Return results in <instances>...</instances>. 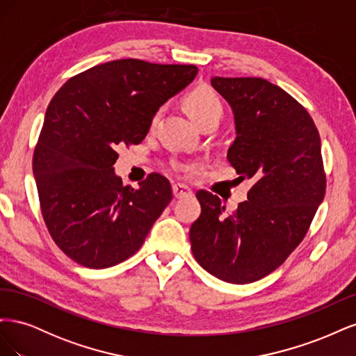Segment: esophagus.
Masks as SVG:
<instances>
[{
  "label": "esophagus",
  "instance_id": "1",
  "mask_svg": "<svg viewBox=\"0 0 356 356\" xmlns=\"http://www.w3.org/2000/svg\"><path fill=\"white\" fill-rule=\"evenodd\" d=\"M172 190H174V196L177 199H181V197H188L193 195V191L186 184H181V182H177V184L172 186Z\"/></svg>",
  "mask_w": 356,
  "mask_h": 356
}]
</instances>
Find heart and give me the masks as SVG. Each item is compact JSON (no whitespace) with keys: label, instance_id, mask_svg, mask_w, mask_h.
<instances>
[{"label":"heart","instance_id":"obj_1","mask_svg":"<svg viewBox=\"0 0 356 356\" xmlns=\"http://www.w3.org/2000/svg\"><path fill=\"white\" fill-rule=\"evenodd\" d=\"M186 108L188 114L193 117V120L202 124L208 120H218L224 114V104L220 98V95L215 92L208 84H199L193 88L184 98ZM160 113L157 111L153 115L152 124L156 126Z\"/></svg>","mask_w":356,"mask_h":356}]
</instances>
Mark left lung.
<instances>
[{
  "instance_id": "left-lung-1",
  "label": "left lung",
  "mask_w": 356,
  "mask_h": 356,
  "mask_svg": "<svg viewBox=\"0 0 356 356\" xmlns=\"http://www.w3.org/2000/svg\"><path fill=\"white\" fill-rule=\"evenodd\" d=\"M211 83L234 113L229 161L254 184L232 213L218 196L196 193L202 212L190 227L191 251L212 276L251 284L276 270L309 232L327 188L321 138L307 110L279 86L258 77Z\"/></svg>"
}]
</instances>
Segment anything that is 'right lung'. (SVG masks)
Listing matches in <instances>:
<instances>
[{"label":"right lung","instance_id":"add662e5","mask_svg":"<svg viewBox=\"0 0 356 356\" xmlns=\"http://www.w3.org/2000/svg\"><path fill=\"white\" fill-rule=\"evenodd\" d=\"M195 65L141 59L101 63L53 96L32 157L42 220L71 260L105 268L127 260L172 200L163 175L124 187L120 147L144 141L159 106L196 77Z\"/></svg>","mask_w":356,"mask_h":356}]
</instances>
